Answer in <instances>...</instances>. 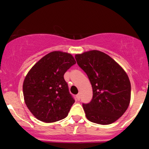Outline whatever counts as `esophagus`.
<instances>
[{
  "mask_svg": "<svg viewBox=\"0 0 149 149\" xmlns=\"http://www.w3.org/2000/svg\"><path fill=\"white\" fill-rule=\"evenodd\" d=\"M76 99H77L78 101H79V100H80V99H81L80 94H77V95H76Z\"/></svg>",
  "mask_w": 149,
  "mask_h": 149,
  "instance_id": "1",
  "label": "esophagus"
}]
</instances>
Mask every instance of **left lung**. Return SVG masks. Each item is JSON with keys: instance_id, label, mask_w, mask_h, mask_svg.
I'll return each instance as SVG.
<instances>
[{"instance_id": "8db88e82", "label": "left lung", "mask_w": 149, "mask_h": 149, "mask_svg": "<svg viewBox=\"0 0 149 149\" xmlns=\"http://www.w3.org/2000/svg\"><path fill=\"white\" fill-rule=\"evenodd\" d=\"M92 86L91 102L83 104L89 121L109 125L119 119L128 107L131 86L125 70L112 58L98 50L75 56Z\"/></svg>"}]
</instances>
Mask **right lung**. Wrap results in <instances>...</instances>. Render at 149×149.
<instances>
[{
    "mask_svg": "<svg viewBox=\"0 0 149 149\" xmlns=\"http://www.w3.org/2000/svg\"><path fill=\"white\" fill-rule=\"evenodd\" d=\"M74 64L70 54L55 51L43 57L29 71L23 84L24 97L36 118L53 123L67 117L75 100L63 76Z\"/></svg>",
    "mask_w": 149,
    "mask_h": 149,
    "instance_id": "right-lung-1",
    "label": "right lung"
}]
</instances>
